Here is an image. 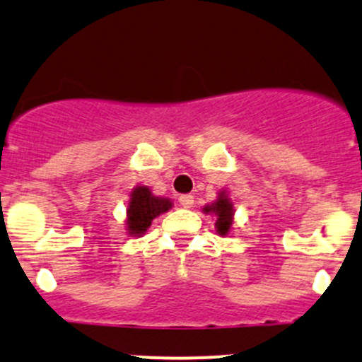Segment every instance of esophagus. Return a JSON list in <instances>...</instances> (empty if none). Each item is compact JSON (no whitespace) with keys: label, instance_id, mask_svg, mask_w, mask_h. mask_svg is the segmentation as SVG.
Returning <instances> with one entry per match:
<instances>
[{"label":"esophagus","instance_id":"34e87169","mask_svg":"<svg viewBox=\"0 0 362 362\" xmlns=\"http://www.w3.org/2000/svg\"><path fill=\"white\" fill-rule=\"evenodd\" d=\"M193 202H195V200H193V195H189V193H186V195L180 197V204L182 207H186V209L193 207Z\"/></svg>","mask_w":362,"mask_h":362}]
</instances>
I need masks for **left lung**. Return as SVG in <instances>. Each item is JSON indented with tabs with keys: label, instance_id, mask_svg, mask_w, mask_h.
<instances>
[{
	"label": "left lung",
	"instance_id": "obj_1",
	"mask_svg": "<svg viewBox=\"0 0 362 362\" xmlns=\"http://www.w3.org/2000/svg\"><path fill=\"white\" fill-rule=\"evenodd\" d=\"M206 212H214L216 214V228H218L219 235H226L230 232V226H232V216H233V207L232 202L228 200V197L225 193H219V199L216 200L212 206H207L204 209Z\"/></svg>",
	"mask_w": 362,
	"mask_h": 362
}]
</instances>
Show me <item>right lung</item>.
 I'll return each mask as SVG.
<instances>
[{
  "label": "right lung",
  "mask_w": 362,
  "mask_h": 362,
  "mask_svg": "<svg viewBox=\"0 0 362 362\" xmlns=\"http://www.w3.org/2000/svg\"><path fill=\"white\" fill-rule=\"evenodd\" d=\"M173 204L167 199L151 195L146 186H137L130 193V202L127 207V225L130 235H143L150 228L151 221L162 212L169 211Z\"/></svg>",
  "instance_id": "1"
}]
</instances>
